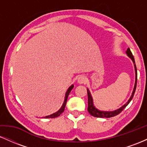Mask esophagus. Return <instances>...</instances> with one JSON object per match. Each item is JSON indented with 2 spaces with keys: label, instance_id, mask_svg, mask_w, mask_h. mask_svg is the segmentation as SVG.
<instances>
[{
  "label": "esophagus",
  "instance_id": "34e87169",
  "mask_svg": "<svg viewBox=\"0 0 147 147\" xmlns=\"http://www.w3.org/2000/svg\"><path fill=\"white\" fill-rule=\"evenodd\" d=\"M86 82V77L84 75H81L78 77V79H77V82L79 84H85Z\"/></svg>",
  "mask_w": 147,
  "mask_h": 147
}]
</instances>
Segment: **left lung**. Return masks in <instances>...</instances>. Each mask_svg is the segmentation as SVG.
Segmentation results:
<instances>
[{"label": "left lung", "instance_id": "left-lung-1", "mask_svg": "<svg viewBox=\"0 0 147 147\" xmlns=\"http://www.w3.org/2000/svg\"><path fill=\"white\" fill-rule=\"evenodd\" d=\"M126 55L127 56L132 60L133 64H134V68H135V72H136V82H135V85H134V88H133V90L132 92V94H131V97L128 102L124 104L122 106H121L119 109H116V110L113 111H100L99 109H97V108L94 106V103H93V99H92V95H91L90 90H89L88 88H87V92H88V111L90 113L91 115L94 116L95 117H106V118H109V117H114V116H116L119 113H120L122 111L124 110V109L126 108V106L129 104L130 102L132 100L133 95H134L135 92H136V86H137V68H136V63H135V59L134 57H133L132 53H131V50H130V48H129L127 49L126 52Z\"/></svg>", "mask_w": 147, "mask_h": 147}]
</instances>
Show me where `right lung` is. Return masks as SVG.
<instances>
[{"label": "right lung", "mask_w": 147, "mask_h": 147, "mask_svg": "<svg viewBox=\"0 0 147 147\" xmlns=\"http://www.w3.org/2000/svg\"><path fill=\"white\" fill-rule=\"evenodd\" d=\"M73 87H74V85H73V84H72V85L70 86L68 88V90H67L66 92H65V98H64L63 103V104H62L61 107L60 108L59 110L57 111V112L55 113H52V114L50 115H48V116H45V117H43V118H55V117H59V116L63 112L64 110H65V105H66V102H67V99H68V97L69 94H70V91L72 90V88H73Z\"/></svg>", "instance_id": "1"}]
</instances>
